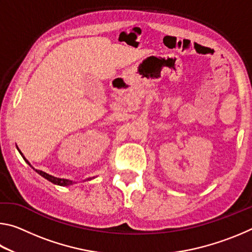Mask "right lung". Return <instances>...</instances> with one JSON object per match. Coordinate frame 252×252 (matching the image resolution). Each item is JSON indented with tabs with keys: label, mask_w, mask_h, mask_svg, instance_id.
<instances>
[{
	"label": "right lung",
	"mask_w": 252,
	"mask_h": 252,
	"mask_svg": "<svg viewBox=\"0 0 252 252\" xmlns=\"http://www.w3.org/2000/svg\"><path fill=\"white\" fill-rule=\"evenodd\" d=\"M21 155H22V153H21ZM23 157V156H22ZM24 158V157H23ZM24 160L28 162L29 163V161L25 159L24 158ZM30 164V163H29ZM31 165V164H30ZM35 171L40 174V176H42L43 178H45L46 180H49V181H51L52 183H54V185H58V186H63V187H65V186H70V185H72V183H74V182H72L71 180H67V179H60V178H55V177H53V176H50V174H48V173H45V172H43V171H41V170H35Z\"/></svg>",
	"instance_id": "obj_1"
}]
</instances>
